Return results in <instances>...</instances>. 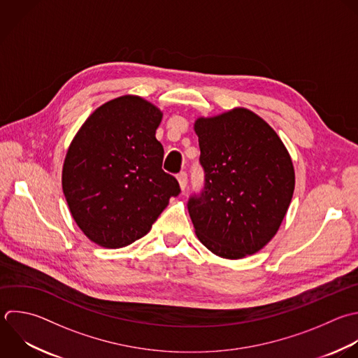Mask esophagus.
Returning <instances> with one entry per match:
<instances>
[{
	"instance_id": "obj_1",
	"label": "esophagus",
	"mask_w": 358,
	"mask_h": 358,
	"mask_svg": "<svg viewBox=\"0 0 358 358\" xmlns=\"http://www.w3.org/2000/svg\"><path fill=\"white\" fill-rule=\"evenodd\" d=\"M178 182H179L180 190L183 192V190L186 189V186H187V175H186V172H180V173L178 175Z\"/></svg>"
}]
</instances>
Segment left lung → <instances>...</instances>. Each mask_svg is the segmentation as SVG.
<instances>
[{"instance_id": "8db88e82", "label": "left lung", "mask_w": 358, "mask_h": 358, "mask_svg": "<svg viewBox=\"0 0 358 358\" xmlns=\"http://www.w3.org/2000/svg\"><path fill=\"white\" fill-rule=\"evenodd\" d=\"M206 186L189 200L199 241L224 259H242L264 248L289 207L295 172L277 133L255 112L234 108L197 117Z\"/></svg>"}]
</instances>
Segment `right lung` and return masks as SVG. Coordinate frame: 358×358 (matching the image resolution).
<instances>
[{
	"label": "right lung",
	"mask_w": 358,
	"mask_h": 358,
	"mask_svg": "<svg viewBox=\"0 0 358 358\" xmlns=\"http://www.w3.org/2000/svg\"><path fill=\"white\" fill-rule=\"evenodd\" d=\"M161 120L159 108L123 95L95 109L74 136L63 192L74 221L96 245L117 249L143 238L179 194L178 180L162 171Z\"/></svg>",
	"instance_id": "add662e5"
}]
</instances>
